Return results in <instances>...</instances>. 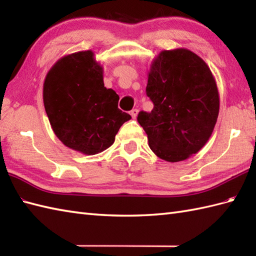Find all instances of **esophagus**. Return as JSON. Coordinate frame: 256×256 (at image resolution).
Returning a JSON list of instances; mask_svg holds the SVG:
<instances>
[{"mask_svg": "<svg viewBox=\"0 0 256 256\" xmlns=\"http://www.w3.org/2000/svg\"><path fill=\"white\" fill-rule=\"evenodd\" d=\"M138 108H133V110L131 111V116H132V118H136L138 116Z\"/></svg>", "mask_w": 256, "mask_h": 256, "instance_id": "esophagus-1", "label": "esophagus"}]
</instances>
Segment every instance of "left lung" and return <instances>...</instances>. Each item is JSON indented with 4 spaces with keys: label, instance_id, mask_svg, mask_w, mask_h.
<instances>
[{
    "label": "left lung",
    "instance_id": "8db88e82",
    "mask_svg": "<svg viewBox=\"0 0 256 256\" xmlns=\"http://www.w3.org/2000/svg\"><path fill=\"white\" fill-rule=\"evenodd\" d=\"M146 94L154 108L138 121L156 156L182 162L204 148L219 116L218 86L210 68L186 48L162 50L150 64Z\"/></svg>",
    "mask_w": 256,
    "mask_h": 256
}]
</instances>
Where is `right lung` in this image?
I'll return each instance as SVG.
<instances>
[{"label": "right lung", "instance_id": "obj_1", "mask_svg": "<svg viewBox=\"0 0 256 256\" xmlns=\"http://www.w3.org/2000/svg\"><path fill=\"white\" fill-rule=\"evenodd\" d=\"M42 99L56 136L84 155L110 148L131 118L118 108L116 92L104 86L103 68L92 50L59 59L46 74Z\"/></svg>", "mask_w": 256, "mask_h": 256}]
</instances>
